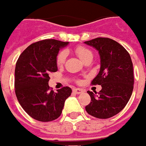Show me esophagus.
Instances as JSON below:
<instances>
[{"instance_id":"34e87169","label":"esophagus","mask_w":146,"mask_h":146,"mask_svg":"<svg viewBox=\"0 0 146 146\" xmlns=\"http://www.w3.org/2000/svg\"><path fill=\"white\" fill-rule=\"evenodd\" d=\"M83 92H84V90H81V89H79V88H78V89L77 88V89H74V90H73V93L76 94H81V93H83Z\"/></svg>"}]
</instances>
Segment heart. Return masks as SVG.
I'll return each mask as SVG.
<instances>
[{"instance_id": "obj_1", "label": "heart", "mask_w": 146, "mask_h": 146, "mask_svg": "<svg viewBox=\"0 0 146 146\" xmlns=\"http://www.w3.org/2000/svg\"><path fill=\"white\" fill-rule=\"evenodd\" d=\"M76 53L83 62H85L86 60H88L90 58H93V52H91V50L86 47H82V46L77 47L76 48ZM66 56H67V52L65 51H61L59 52L56 56V65L58 66L63 65L65 63Z\"/></svg>"}]
</instances>
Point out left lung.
I'll return each instance as SVG.
<instances>
[{
  "label": "left lung",
  "mask_w": 146,
  "mask_h": 146,
  "mask_svg": "<svg viewBox=\"0 0 146 146\" xmlns=\"http://www.w3.org/2000/svg\"><path fill=\"white\" fill-rule=\"evenodd\" d=\"M85 44L98 51L101 67L92 84L102 86L97 95L88 91L91 102L86 112L97 118L106 119L122 110L133 90V68L130 55L122 45L110 38L98 37Z\"/></svg>",
  "instance_id": "8db88e82"
}]
</instances>
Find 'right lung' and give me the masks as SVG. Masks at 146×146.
<instances>
[{"label":"right lung","mask_w":146,"mask_h":146,"mask_svg":"<svg viewBox=\"0 0 146 146\" xmlns=\"http://www.w3.org/2000/svg\"><path fill=\"white\" fill-rule=\"evenodd\" d=\"M69 44L54 39L30 44L20 55L15 68V93L20 105L31 117L51 121L61 114L65 100L72 94L69 87L57 92L50 90L49 74L57 71L56 56Z\"/></svg>","instance_id":"add662e5"}]
</instances>
